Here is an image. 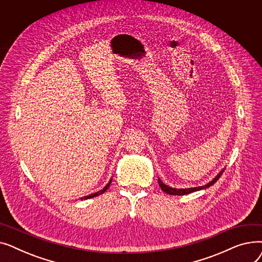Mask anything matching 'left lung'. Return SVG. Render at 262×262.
<instances>
[{
    "label": "left lung",
    "mask_w": 262,
    "mask_h": 262,
    "mask_svg": "<svg viewBox=\"0 0 262 262\" xmlns=\"http://www.w3.org/2000/svg\"><path fill=\"white\" fill-rule=\"evenodd\" d=\"M223 171L220 173L213 181H211L209 184H207L206 186H202V187H196V188H189V189H174V188H171V187H168L167 185H164L160 180H158V183H159V186L161 188L162 191L166 192V193L170 194V195H185V194H189L191 193V192H194V191H199V190H202V189H205V188H208L210 186H212L219 178L220 176L222 175Z\"/></svg>",
    "instance_id": "left-lung-1"
}]
</instances>
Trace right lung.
Segmentation results:
<instances>
[{
    "instance_id": "obj_1",
    "label": "right lung",
    "mask_w": 262,
    "mask_h": 262,
    "mask_svg": "<svg viewBox=\"0 0 262 262\" xmlns=\"http://www.w3.org/2000/svg\"><path fill=\"white\" fill-rule=\"evenodd\" d=\"M110 183H112V181H109V183L103 188V190H101V191H99V192H96V193H93V194H90V195H87V196H85L84 198V200H87V199H91V198H94V196H98V195H100V194H102V193H104V192L108 189V187H109V185H110ZM82 200V199H81Z\"/></svg>"
}]
</instances>
